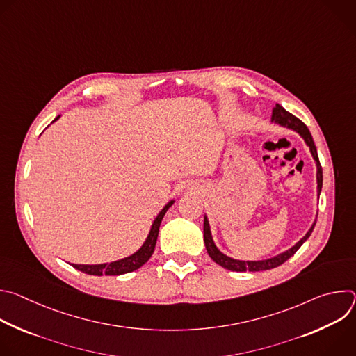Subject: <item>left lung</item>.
Instances as JSON below:
<instances>
[{"instance_id": "left-lung-1", "label": "left lung", "mask_w": 356, "mask_h": 356, "mask_svg": "<svg viewBox=\"0 0 356 356\" xmlns=\"http://www.w3.org/2000/svg\"><path fill=\"white\" fill-rule=\"evenodd\" d=\"M272 122L276 124V125H280L283 128H287V129H291L294 132H297L302 139L304 142H306V145L310 147V152H312V156L316 162V166H317V195L320 197V193H321V187H323V169H321V165H320V161H318V155H317V149H316V145H314V140H313V136L309 131V128L304 125L298 118H296L294 115H291L290 113H287L282 106L276 104V107H273L272 110ZM316 221L317 218L314 220L313 225L310 227V229L307 231V234L304 235L298 242H296L291 248H289L287 250L282 252V253H277V255L272 257V258H268V259H261V261H239V259H234L228 255H225V253H222L214 239H213V234H211V228H210V222H209V218L207 216H204V243H206V249L209 252L210 258L218 264L220 266H222L224 269H228V270H232V272H261V270H269V269H273V268H277L280 266L282 264H284L289 258H291L294 253L297 252V249L306 242L309 239V236L312 235L314 227H316Z\"/></svg>"}]
</instances>
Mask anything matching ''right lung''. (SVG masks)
<instances>
[{"label": "right lung", "instance_id": "right-lung-1", "mask_svg": "<svg viewBox=\"0 0 356 356\" xmlns=\"http://www.w3.org/2000/svg\"><path fill=\"white\" fill-rule=\"evenodd\" d=\"M60 118L56 117L54 120L58 121ZM175 200H170L168 204L159 211V214L156 216V218L154 220V222H152V227H150V231L145 239V242L142 243V246L134 252L132 255L129 257H125L122 259H118V261H114V262H107V264H98V265H77V264H72L73 268H76L77 270L83 272V273H87V275H94V276H118V275H124V273H129V272H134L136 269H139L142 265H145L149 258L152 257V253H154L155 250V246H156V241H158V235H159V227H161V222L166 214V211L169 210V207L173 204Z\"/></svg>", "mask_w": 356, "mask_h": 356}]
</instances>
